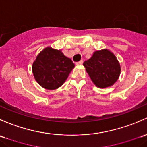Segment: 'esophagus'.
<instances>
[{
    "label": "esophagus",
    "mask_w": 147,
    "mask_h": 147,
    "mask_svg": "<svg viewBox=\"0 0 147 147\" xmlns=\"http://www.w3.org/2000/svg\"><path fill=\"white\" fill-rule=\"evenodd\" d=\"M83 63V61L82 60H81V61H78V62H77L76 63V65H82Z\"/></svg>",
    "instance_id": "1"
}]
</instances>
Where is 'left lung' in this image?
Masks as SVG:
<instances>
[{
  "mask_svg": "<svg viewBox=\"0 0 147 147\" xmlns=\"http://www.w3.org/2000/svg\"><path fill=\"white\" fill-rule=\"evenodd\" d=\"M83 65L91 80L99 88L113 85L120 74V66L116 57L106 49L94 52L92 58L84 61Z\"/></svg>",
  "mask_w": 147,
  "mask_h": 147,
  "instance_id": "obj_1",
  "label": "left lung"
}]
</instances>
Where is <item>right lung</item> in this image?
Masks as SVG:
<instances>
[{
    "label": "right lung",
    "instance_id": "add662e5",
    "mask_svg": "<svg viewBox=\"0 0 147 147\" xmlns=\"http://www.w3.org/2000/svg\"><path fill=\"white\" fill-rule=\"evenodd\" d=\"M75 64L60 50L48 47L42 51L32 65L35 80L47 89H55L63 85Z\"/></svg>",
    "mask_w": 147,
    "mask_h": 147
}]
</instances>
